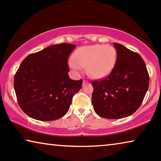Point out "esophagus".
Segmentation results:
<instances>
[{
    "label": "esophagus",
    "mask_w": 161,
    "mask_h": 161,
    "mask_svg": "<svg viewBox=\"0 0 161 161\" xmlns=\"http://www.w3.org/2000/svg\"><path fill=\"white\" fill-rule=\"evenodd\" d=\"M87 83H88V81H86V80H83V86L85 85V84H87Z\"/></svg>",
    "instance_id": "34e87169"
}]
</instances>
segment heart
<instances>
[{
  "instance_id": "obj_1",
  "label": "heart",
  "mask_w": 161,
  "mask_h": 161,
  "mask_svg": "<svg viewBox=\"0 0 161 161\" xmlns=\"http://www.w3.org/2000/svg\"><path fill=\"white\" fill-rule=\"evenodd\" d=\"M74 60L69 65L75 72L85 67L89 75L95 79L107 76L114 69L117 60V51L111 45L93 44L82 46L74 53Z\"/></svg>"
}]
</instances>
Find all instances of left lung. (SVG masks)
<instances>
[{"mask_svg": "<svg viewBox=\"0 0 161 161\" xmlns=\"http://www.w3.org/2000/svg\"><path fill=\"white\" fill-rule=\"evenodd\" d=\"M117 60L109 75L92 81V103L96 113L106 119L133 114L142 103L149 83L145 63L139 54L114 43Z\"/></svg>", "mask_w": 161, "mask_h": 161, "instance_id": "1", "label": "left lung"}]
</instances>
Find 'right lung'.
<instances>
[{
  "instance_id": "1",
  "label": "right lung",
  "mask_w": 161,
  "mask_h": 161,
  "mask_svg": "<svg viewBox=\"0 0 161 161\" xmlns=\"http://www.w3.org/2000/svg\"><path fill=\"white\" fill-rule=\"evenodd\" d=\"M75 44L51 45L24 59L14 79L17 102L31 118L55 120L69 109L82 80L69 78L68 58Z\"/></svg>"
}]
</instances>
